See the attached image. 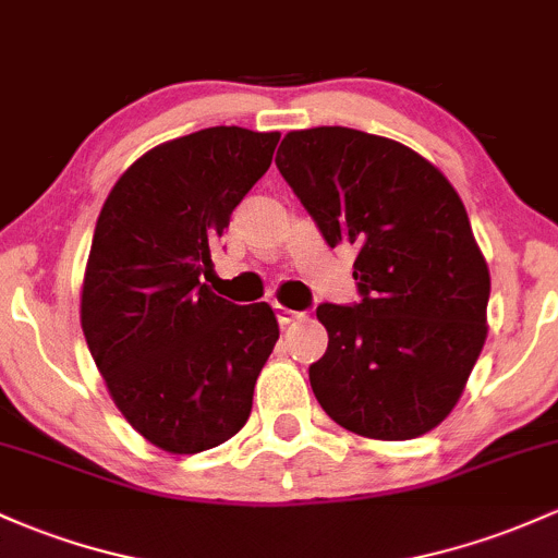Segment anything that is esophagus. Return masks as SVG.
I'll use <instances>...</instances> for the list:
<instances>
[{"label":"esophagus","instance_id":"1","mask_svg":"<svg viewBox=\"0 0 558 558\" xmlns=\"http://www.w3.org/2000/svg\"><path fill=\"white\" fill-rule=\"evenodd\" d=\"M274 311H277V319H279V325L284 327V325H292V322L295 319H301V311H292V308H287V305H274Z\"/></svg>","mask_w":558,"mask_h":558}]
</instances>
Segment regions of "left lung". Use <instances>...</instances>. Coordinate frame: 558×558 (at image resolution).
<instances>
[{
  "mask_svg": "<svg viewBox=\"0 0 558 558\" xmlns=\"http://www.w3.org/2000/svg\"><path fill=\"white\" fill-rule=\"evenodd\" d=\"M277 167L329 247L353 244L356 305L322 303L308 377L322 410L367 439L428 434L487 340L489 268L458 191L421 154L351 128L292 130Z\"/></svg>",
  "mask_w": 558,
  "mask_h": 558,
  "instance_id": "1",
  "label": "left lung"
}]
</instances>
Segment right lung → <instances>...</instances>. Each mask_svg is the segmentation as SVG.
Listing matches in <instances>:
<instances>
[{"instance_id":"obj_1","label":"right lung","mask_w":558,"mask_h":558,"mask_svg":"<svg viewBox=\"0 0 558 558\" xmlns=\"http://www.w3.org/2000/svg\"><path fill=\"white\" fill-rule=\"evenodd\" d=\"M277 143L279 133L244 128L159 143L113 183L95 223L82 332L113 404L165 452L239 434L279 340L271 305H236L199 281Z\"/></svg>"}]
</instances>
